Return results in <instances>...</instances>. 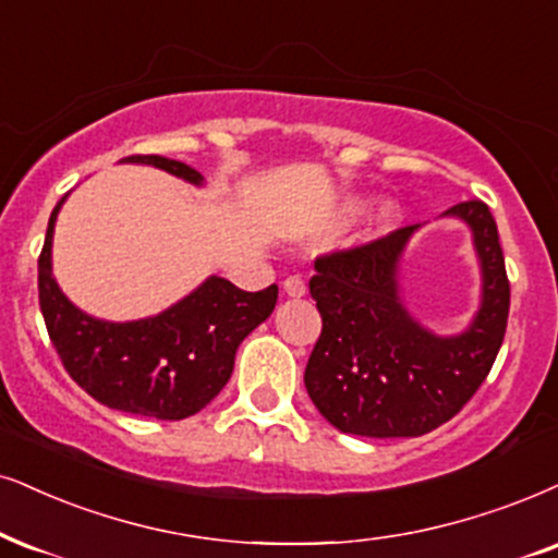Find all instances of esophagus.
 I'll list each match as a JSON object with an SVG mask.
<instances>
[{
    "label": "esophagus",
    "mask_w": 558,
    "mask_h": 558,
    "mask_svg": "<svg viewBox=\"0 0 558 558\" xmlns=\"http://www.w3.org/2000/svg\"><path fill=\"white\" fill-rule=\"evenodd\" d=\"M283 293L288 299H301L306 293V283H303V278H299V275H288L283 280Z\"/></svg>",
    "instance_id": "esophagus-1"
}]
</instances>
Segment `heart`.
Segmentation results:
<instances>
[{"instance_id": "heart-1", "label": "heart", "mask_w": 558, "mask_h": 558, "mask_svg": "<svg viewBox=\"0 0 558 558\" xmlns=\"http://www.w3.org/2000/svg\"><path fill=\"white\" fill-rule=\"evenodd\" d=\"M363 206H365V201H361V197H348V201L342 203L340 216L342 218H350V216L361 214ZM397 218H399V206H397V203H393V201L378 203V208L371 214V229L373 231H386L393 221H397Z\"/></svg>"}]
</instances>
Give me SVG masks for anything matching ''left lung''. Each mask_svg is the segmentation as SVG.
Masks as SVG:
<instances>
[{
	"label": "left lung",
	"mask_w": 558,
	"mask_h": 558,
	"mask_svg": "<svg viewBox=\"0 0 558 558\" xmlns=\"http://www.w3.org/2000/svg\"><path fill=\"white\" fill-rule=\"evenodd\" d=\"M442 218H456L471 231L482 272L474 319L456 335L427 329L401 295V259L420 223L316 259L308 291L322 314V335L303 384L322 417L340 433H433L461 412L492 371L510 312L497 223L482 201L458 203Z\"/></svg>",
	"instance_id": "8db88e82"
}]
</instances>
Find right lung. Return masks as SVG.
I'll return each mask as SVG.
<instances>
[{"instance_id":"obj_1","label":"right lung","mask_w":558,"mask_h":558,"mask_svg":"<svg viewBox=\"0 0 558 558\" xmlns=\"http://www.w3.org/2000/svg\"><path fill=\"white\" fill-rule=\"evenodd\" d=\"M123 165L157 167L201 187L203 174L185 161L125 157ZM48 218L46 244L38 259V293L48 335L63 368L100 404L154 420H185L218 397L234 371L239 344L278 303V286L239 291L227 278L203 280L165 312L136 322H108L82 312L53 278V229Z\"/></svg>"}]
</instances>
